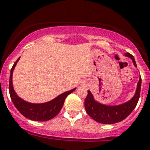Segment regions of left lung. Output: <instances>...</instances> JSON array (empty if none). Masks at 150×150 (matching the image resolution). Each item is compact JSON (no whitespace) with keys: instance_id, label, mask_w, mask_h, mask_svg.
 I'll return each instance as SVG.
<instances>
[{"instance_id":"left-lung-1","label":"left lung","mask_w":150,"mask_h":150,"mask_svg":"<svg viewBox=\"0 0 150 150\" xmlns=\"http://www.w3.org/2000/svg\"><path fill=\"white\" fill-rule=\"evenodd\" d=\"M125 55L131 58L135 66L137 67L134 57L132 54L127 52ZM141 83L142 79L140 77L137 84L136 94L132 97V99L128 101L127 103L115 106L105 105L96 102L91 92L88 91V95L85 100V108L86 112L92 119L99 123L114 124L122 121L132 112L138 103L140 96Z\"/></svg>"}]
</instances>
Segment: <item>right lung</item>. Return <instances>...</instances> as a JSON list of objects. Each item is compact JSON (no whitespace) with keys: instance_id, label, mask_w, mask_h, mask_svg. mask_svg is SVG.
<instances>
[{"instance_id":"obj_1","label":"right lung","mask_w":150,"mask_h":150,"mask_svg":"<svg viewBox=\"0 0 150 150\" xmlns=\"http://www.w3.org/2000/svg\"><path fill=\"white\" fill-rule=\"evenodd\" d=\"M20 58L14 62V65L11 70L9 81V92L10 96L11 98L12 102L14 103V106L22 114L24 117L28 119L34 120V121L45 122L53 119L58 115L63 106L65 98L69 94H71L75 88L71 89L70 91L65 92L62 94L59 95L53 100L47 102V103H41V104H35V103H28L26 101L23 100L22 98L18 97V96L14 92L13 84H12V75L14 71L15 65Z\"/></svg>"}]
</instances>
